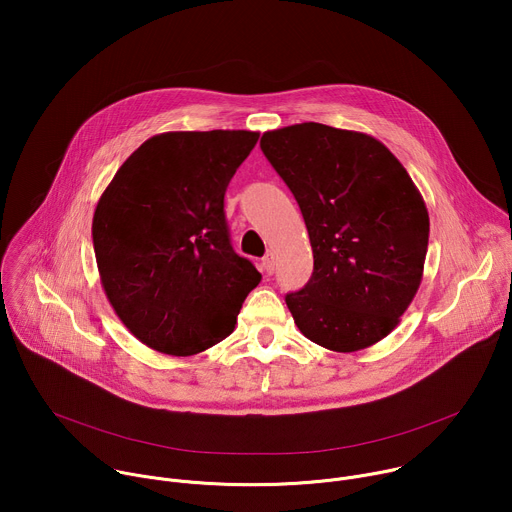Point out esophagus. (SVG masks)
<instances>
[{"label":"esophagus","mask_w":512,"mask_h":512,"mask_svg":"<svg viewBox=\"0 0 512 512\" xmlns=\"http://www.w3.org/2000/svg\"><path fill=\"white\" fill-rule=\"evenodd\" d=\"M261 271L267 273V275H271V273L275 271V259H273V255H265V257H263V261H261Z\"/></svg>","instance_id":"esophagus-1"}]
</instances>
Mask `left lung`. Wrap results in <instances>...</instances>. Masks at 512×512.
<instances>
[{"label":"left lung","mask_w":512,"mask_h":512,"mask_svg":"<svg viewBox=\"0 0 512 512\" xmlns=\"http://www.w3.org/2000/svg\"><path fill=\"white\" fill-rule=\"evenodd\" d=\"M296 196L314 253L310 281L285 304L300 332L334 352L389 336L413 302L429 214L403 164L373 135L298 123L261 137Z\"/></svg>","instance_id":"1"}]
</instances>
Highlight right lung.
Returning a JSON list of instances; mask_svg holds the SVG:
<instances>
[{
	"mask_svg": "<svg viewBox=\"0 0 512 512\" xmlns=\"http://www.w3.org/2000/svg\"><path fill=\"white\" fill-rule=\"evenodd\" d=\"M257 131H168L123 162L93 216L101 285L145 346L192 356L225 340L261 281L237 255L225 192Z\"/></svg>",
	"mask_w": 512,
	"mask_h": 512,
	"instance_id": "right-lung-1",
	"label": "right lung"
}]
</instances>
